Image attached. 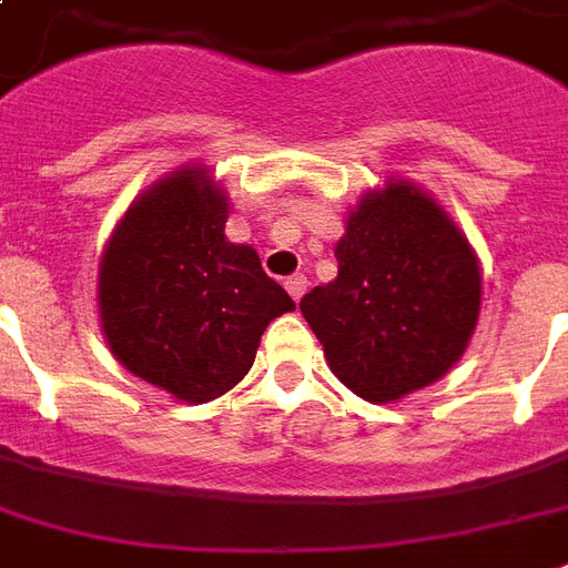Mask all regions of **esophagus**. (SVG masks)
Segmentation results:
<instances>
[{
	"instance_id": "esophagus-1",
	"label": "esophagus",
	"mask_w": 568,
	"mask_h": 568,
	"mask_svg": "<svg viewBox=\"0 0 568 568\" xmlns=\"http://www.w3.org/2000/svg\"><path fill=\"white\" fill-rule=\"evenodd\" d=\"M285 292L292 294L294 301H301L303 292H306V276H303V274L288 276V280H285Z\"/></svg>"
}]
</instances>
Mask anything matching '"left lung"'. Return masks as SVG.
I'll list each match as a JSON object with an SVG mask.
<instances>
[{
	"label": "left lung",
	"instance_id": "8db88e82",
	"mask_svg": "<svg viewBox=\"0 0 568 568\" xmlns=\"http://www.w3.org/2000/svg\"><path fill=\"white\" fill-rule=\"evenodd\" d=\"M338 276L301 301L329 372L372 404H395L459 363L484 274L466 232L424 189L386 180L347 212Z\"/></svg>",
	"mask_w": 568,
	"mask_h": 568
}]
</instances>
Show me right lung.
Returning a JSON list of instances; mask_svg holds the SVG:
<instances>
[{
	"instance_id": "add662e5",
	"label": "right lung",
	"mask_w": 568,
	"mask_h": 568,
	"mask_svg": "<svg viewBox=\"0 0 568 568\" xmlns=\"http://www.w3.org/2000/svg\"><path fill=\"white\" fill-rule=\"evenodd\" d=\"M230 196L182 164L132 200L100 256L97 306L123 368L185 404L239 386L262 333L294 301L250 244L226 239Z\"/></svg>"
}]
</instances>
